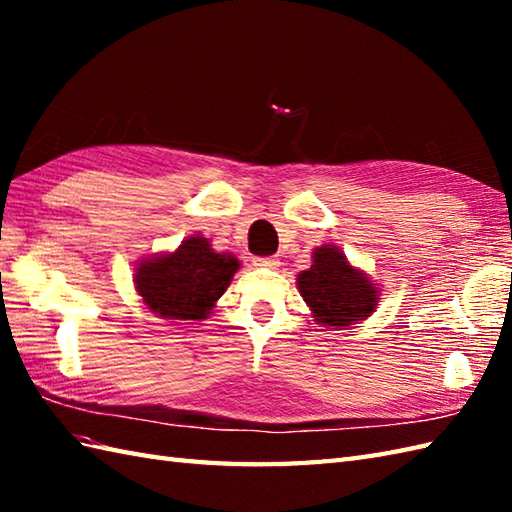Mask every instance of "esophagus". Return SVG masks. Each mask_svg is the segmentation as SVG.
Here are the masks:
<instances>
[{
	"label": "esophagus",
	"instance_id": "obj_1",
	"mask_svg": "<svg viewBox=\"0 0 512 512\" xmlns=\"http://www.w3.org/2000/svg\"><path fill=\"white\" fill-rule=\"evenodd\" d=\"M253 264L257 268H277L279 266V259L277 257H255Z\"/></svg>",
	"mask_w": 512,
	"mask_h": 512
}]
</instances>
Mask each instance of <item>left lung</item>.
Here are the masks:
<instances>
[{"instance_id":"1","label":"left lung","mask_w":512,"mask_h":512,"mask_svg":"<svg viewBox=\"0 0 512 512\" xmlns=\"http://www.w3.org/2000/svg\"><path fill=\"white\" fill-rule=\"evenodd\" d=\"M299 292L317 321L345 328L369 317L376 308V288L361 270L347 264L334 246L314 250V262L297 277Z\"/></svg>"}]
</instances>
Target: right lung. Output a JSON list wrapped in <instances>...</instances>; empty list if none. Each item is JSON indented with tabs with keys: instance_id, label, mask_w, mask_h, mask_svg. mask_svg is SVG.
<instances>
[{
	"instance_id": "1",
	"label": "right lung",
	"mask_w": 512,
	"mask_h": 512,
	"mask_svg": "<svg viewBox=\"0 0 512 512\" xmlns=\"http://www.w3.org/2000/svg\"><path fill=\"white\" fill-rule=\"evenodd\" d=\"M239 262L215 253L209 239H184L176 253L149 259L136 268V290L151 312L165 319L200 321L231 284Z\"/></svg>"
}]
</instances>
